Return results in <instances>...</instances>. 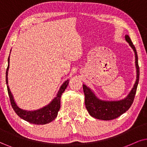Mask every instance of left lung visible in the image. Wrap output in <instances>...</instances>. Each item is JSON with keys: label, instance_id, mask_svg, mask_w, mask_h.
I'll list each match as a JSON object with an SVG mask.
<instances>
[{"label": "left lung", "instance_id": "1", "mask_svg": "<svg viewBox=\"0 0 147 147\" xmlns=\"http://www.w3.org/2000/svg\"><path fill=\"white\" fill-rule=\"evenodd\" d=\"M126 41L129 43V46L132 48L135 54V64L136 68V80L134 85L131 89L129 94L124 98L120 100H103L100 99L96 96L94 92L90 87L83 84V89L85 94V105L89 114L93 117L98 119L109 121L115 119L119 117L124 113H125L132 105L136 92L137 86L139 81L140 70L138 66V55L136 50L132 42L128 35L125 36Z\"/></svg>", "mask_w": 147, "mask_h": 147}]
</instances>
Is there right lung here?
I'll return each instance as SVG.
<instances>
[{"label":"right lung","mask_w":147,"mask_h":147,"mask_svg":"<svg viewBox=\"0 0 147 147\" xmlns=\"http://www.w3.org/2000/svg\"><path fill=\"white\" fill-rule=\"evenodd\" d=\"M11 53V52H10ZM9 68V56L8 57V66L6 71V83L7 85V91L9 98H10L11 105L13 109L15 112L20 118L26 121L29 123L36 125H45L49 123L56 118L57 113L60 109V99L62 93L64 92L67 87L69 80H67L62 85L60 90L57 92V96L52 100V101L47 106L34 111H27L24 110L17 105L15 102L13 96L10 89L8 86V70Z\"/></svg>","instance_id":"add662e5"}]
</instances>
